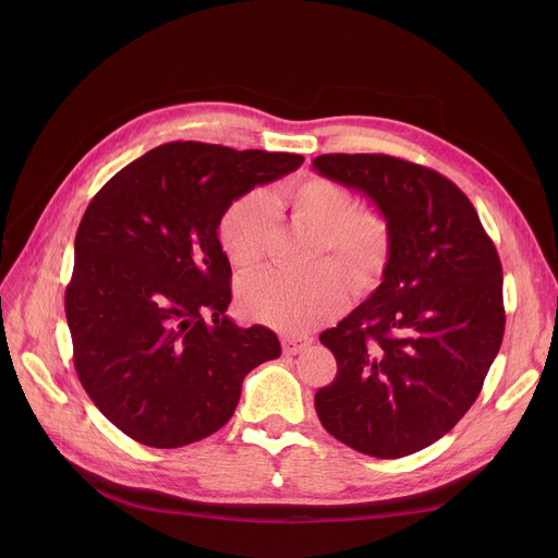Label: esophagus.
I'll return each mask as SVG.
<instances>
[{"mask_svg":"<svg viewBox=\"0 0 558 558\" xmlns=\"http://www.w3.org/2000/svg\"><path fill=\"white\" fill-rule=\"evenodd\" d=\"M308 344H311V338H306V336H282V351H284V355H295V353H300Z\"/></svg>","mask_w":558,"mask_h":558,"instance_id":"obj_1","label":"esophagus"}]
</instances>
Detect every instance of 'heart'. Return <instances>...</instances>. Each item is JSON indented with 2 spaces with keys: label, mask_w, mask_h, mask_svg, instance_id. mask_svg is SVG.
<instances>
[{
  "label": "heart",
  "mask_w": 558,
  "mask_h": 558,
  "mask_svg": "<svg viewBox=\"0 0 558 558\" xmlns=\"http://www.w3.org/2000/svg\"><path fill=\"white\" fill-rule=\"evenodd\" d=\"M280 205L291 220L315 233L304 276L263 274L241 287V306L254 320L282 329L308 331L338 315L357 289L371 287L384 271L392 231L388 216L373 205H353V194L327 177H306L282 187ZM271 229V201L252 192L231 203L220 220V243L235 269H252L265 256ZM333 257L337 265L325 264ZM350 276L347 277L345 274Z\"/></svg>",
  "instance_id": "1"
}]
</instances>
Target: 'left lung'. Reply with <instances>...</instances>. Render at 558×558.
Segmentation results:
<instances>
[{
  "instance_id": "8db88e82",
  "label": "left lung",
  "mask_w": 558,
  "mask_h": 558,
  "mask_svg": "<svg viewBox=\"0 0 558 558\" xmlns=\"http://www.w3.org/2000/svg\"><path fill=\"white\" fill-rule=\"evenodd\" d=\"M313 168L366 194L390 222L381 284L320 333L338 362L315 392L323 426L377 459L413 454L474 404L504 329V274L468 196L388 154H323Z\"/></svg>"
}]
</instances>
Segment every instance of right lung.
<instances>
[{"label":"right lung","mask_w":558,"mask_h":558,"mask_svg":"<svg viewBox=\"0 0 558 558\" xmlns=\"http://www.w3.org/2000/svg\"><path fill=\"white\" fill-rule=\"evenodd\" d=\"M289 151L174 141L117 172L74 238L65 317L78 381L128 437L181 448L233 415L245 375L280 357L267 327L225 315L231 201L302 166Z\"/></svg>","instance_id":"add662e5"}]
</instances>
